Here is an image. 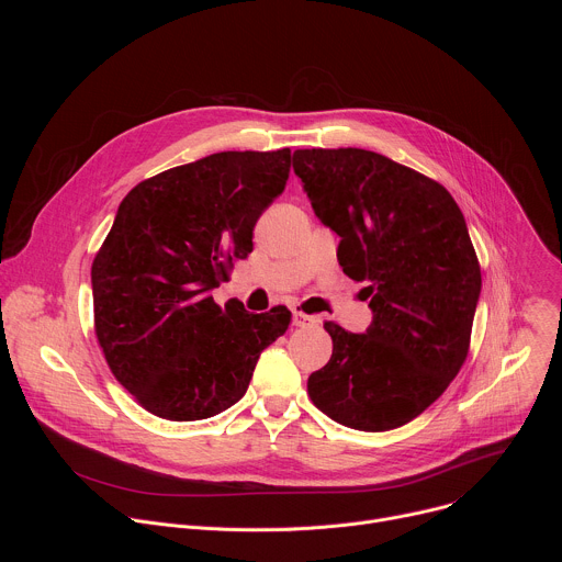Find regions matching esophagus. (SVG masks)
I'll return each mask as SVG.
<instances>
[{
    "mask_svg": "<svg viewBox=\"0 0 562 562\" xmlns=\"http://www.w3.org/2000/svg\"><path fill=\"white\" fill-rule=\"evenodd\" d=\"M319 319L315 315H308L304 311H293V325L295 327H311V325H317Z\"/></svg>",
    "mask_w": 562,
    "mask_h": 562,
    "instance_id": "34e87169",
    "label": "esophagus"
}]
</instances>
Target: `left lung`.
Segmentation results:
<instances>
[{
	"mask_svg": "<svg viewBox=\"0 0 562 562\" xmlns=\"http://www.w3.org/2000/svg\"><path fill=\"white\" fill-rule=\"evenodd\" d=\"M293 171L373 311L367 334L325 323L334 353L308 375V397L351 429L403 427L469 353L483 280L462 211L436 180L364 148H297Z\"/></svg>",
	"mask_w": 562,
	"mask_h": 562,
	"instance_id": "left-lung-1",
	"label": "left lung"
}]
</instances>
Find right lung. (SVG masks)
<instances>
[{
	"instance_id": "1",
	"label": "right lung",
	"mask_w": 562,
	"mask_h": 562,
	"mask_svg": "<svg viewBox=\"0 0 562 562\" xmlns=\"http://www.w3.org/2000/svg\"><path fill=\"white\" fill-rule=\"evenodd\" d=\"M291 150H224L157 173L122 200L93 267L95 336L117 382L157 418H211L247 393L291 323L211 291L254 251V226L284 191Z\"/></svg>"
}]
</instances>
